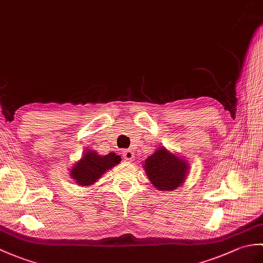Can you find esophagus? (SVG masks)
Masks as SVG:
<instances>
[{
	"label": "esophagus",
	"mask_w": 263,
	"mask_h": 263,
	"mask_svg": "<svg viewBox=\"0 0 263 263\" xmlns=\"http://www.w3.org/2000/svg\"><path fill=\"white\" fill-rule=\"evenodd\" d=\"M123 158H124V160H126V161H132L134 159L133 151L130 150V149L129 150H125L123 152Z\"/></svg>",
	"instance_id": "1"
}]
</instances>
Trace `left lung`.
Wrapping results in <instances>:
<instances>
[{
    "label": "left lung",
    "mask_w": 263,
    "mask_h": 263,
    "mask_svg": "<svg viewBox=\"0 0 263 263\" xmlns=\"http://www.w3.org/2000/svg\"><path fill=\"white\" fill-rule=\"evenodd\" d=\"M144 170L157 189L174 191L185 180L188 170L186 160L170 154L163 146L144 161Z\"/></svg>",
    "instance_id": "obj_1"
}]
</instances>
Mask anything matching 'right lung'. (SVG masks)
<instances>
[{"mask_svg":"<svg viewBox=\"0 0 263 263\" xmlns=\"http://www.w3.org/2000/svg\"><path fill=\"white\" fill-rule=\"evenodd\" d=\"M120 156H117L114 152H109L106 156H100L95 151H88L74 164L70 176L81 186L93 185L104 173L120 163Z\"/></svg>","mask_w":263,"mask_h":263,"instance_id":"obj_1","label":"right lung"}]
</instances>
